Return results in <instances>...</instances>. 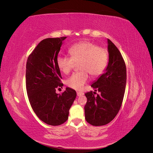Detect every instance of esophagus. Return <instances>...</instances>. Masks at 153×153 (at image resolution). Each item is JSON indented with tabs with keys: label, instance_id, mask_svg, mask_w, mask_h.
Here are the masks:
<instances>
[{
	"label": "esophagus",
	"instance_id": "1",
	"mask_svg": "<svg viewBox=\"0 0 153 153\" xmlns=\"http://www.w3.org/2000/svg\"><path fill=\"white\" fill-rule=\"evenodd\" d=\"M76 94H77L78 96H83L84 94V92H77Z\"/></svg>",
	"mask_w": 153,
	"mask_h": 153
}]
</instances>
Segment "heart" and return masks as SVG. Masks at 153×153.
I'll return each mask as SVG.
<instances>
[{"mask_svg": "<svg viewBox=\"0 0 153 153\" xmlns=\"http://www.w3.org/2000/svg\"><path fill=\"white\" fill-rule=\"evenodd\" d=\"M71 57L59 55L57 65L64 74L70 72L78 64L79 72L73 73L66 81L68 86L74 89L81 90L89 80V73L92 77L103 73L108 62V53L96 44L89 41H81L69 49Z\"/></svg>", "mask_w": 153, "mask_h": 153, "instance_id": "b5f03b06", "label": "heart"}]
</instances>
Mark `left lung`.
<instances>
[{
	"instance_id": "1",
	"label": "left lung",
	"mask_w": 153,
	"mask_h": 153,
	"mask_svg": "<svg viewBox=\"0 0 153 153\" xmlns=\"http://www.w3.org/2000/svg\"><path fill=\"white\" fill-rule=\"evenodd\" d=\"M107 44V66L103 74L91 85L100 94L94 96L92 91L85 94L87 99L84 106L85 119L96 126L107 124L116 116L122 105L126 85V68L121 53L108 39Z\"/></svg>"
}]
</instances>
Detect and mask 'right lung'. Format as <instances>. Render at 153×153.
<instances>
[{"mask_svg": "<svg viewBox=\"0 0 153 153\" xmlns=\"http://www.w3.org/2000/svg\"><path fill=\"white\" fill-rule=\"evenodd\" d=\"M66 37L43 39L29 56L26 65V89L30 105L39 119L51 126H59L68 119L75 101V90L66 87L62 94L56 88L63 86L57 58Z\"/></svg>", "mask_w": 153, "mask_h": 153, "instance_id": "1", "label": "right lung"}]
</instances>
